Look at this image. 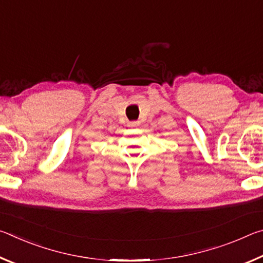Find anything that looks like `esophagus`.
<instances>
[{
	"instance_id": "1",
	"label": "esophagus",
	"mask_w": 263,
	"mask_h": 263,
	"mask_svg": "<svg viewBox=\"0 0 263 263\" xmlns=\"http://www.w3.org/2000/svg\"><path fill=\"white\" fill-rule=\"evenodd\" d=\"M140 125V122L139 121H132V122H128L127 123V126L128 127H137Z\"/></svg>"
}]
</instances>
